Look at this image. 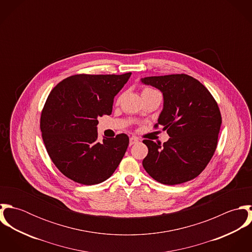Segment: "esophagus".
I'll use <instances>...</instances> for the list:
<instances>
[{
	"instance_id": "obj_1",
	"label": "esophagus",
	"mask_w": 252,
	"mask_h": 252,
	"mask_svg": "<svg viewBox=\"0 0 252 252\" xmlns=\"http://www.w3.org/2000/svg\"><path fill=\"white\" fill-rule=\"evenodd\" d=\"M138 143H139V139H138V138H136V137H132V138H130V145L138 144Z\"/></svg>"
}]
</instances>
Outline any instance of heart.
Masks as SVG:
<instances>
[{"instance_id": "obj_1", "label": "heart", "mask_w": 252, "mask_h": 252, "mask_svg": "<svg viewBox=\"0 0 252 252\" xmlns=\"http://www.w3.org/2000/svg\"><path fill=\"white\" fill-rule=\"evenodd\" d=\"M155 92H158V91H156L155 89H153L151 87H144V89H143V92H142V95L149 94V93H155Z\"/></svg>"}]
</instances>
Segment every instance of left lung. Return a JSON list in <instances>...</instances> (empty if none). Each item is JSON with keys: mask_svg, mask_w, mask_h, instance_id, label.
<instances>
[{"mask_svg": "<svg viewBox=\"0 0 252 252\" xmlns=\"http://www.w3.org/2000/svg\"><path fill=\"white\" fill-rule=\"evenodd\" d=\"M142 82L163 93L164 108L154 128L162 126L170 136L163 144L144 140L148 148L144 170L167 185L195 179L217 146L222 118L215 98L199 80L184 73L147 76Z\"/></svg>", "mask_w": 252, "mask_h": 252, "instance_id": "obj_1", "label": "left lung"}]
</instances>
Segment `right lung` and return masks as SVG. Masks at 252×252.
I'll return each mask as SVG.
<instances>
[{
  "mask_svg": "<svg viewBox=\"0 0 252 252\" xmlns=\"http://www.w3.org/2000/svg\"><path fill=\"white\" fill-rule=\"evenodd\" d=\"M131 74H74L49 93L39 127L51 161L68 179L98 184L118 167L129 137L118 134L99 143L97 125L99 117L111 114L114 96Z\"/></svg>",
  "mask_w": 252,
  "mask_h": 252,
  "instance_id": "right-lung-1",
  "label": "right lung"
}]
</instances>
